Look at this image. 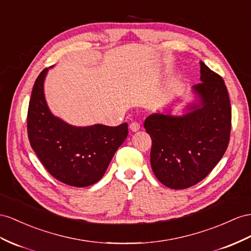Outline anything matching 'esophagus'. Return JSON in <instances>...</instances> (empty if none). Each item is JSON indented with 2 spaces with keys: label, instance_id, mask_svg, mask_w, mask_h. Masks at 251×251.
<instances>
[{
  "label": "esophagus",
  "instance_id": "esophagus-1",
  "mask_svg": "<svg viewBox=\"0 0 251 251\" xmlns=\"http://www.w3.org/2000/svg\"><path fill=\"white\" fill-rule=\"evenodd\" d=\"M129 127H130V129H131L133 132H136V131H138V130L140 129V123H139V122L133 121V122H131V123H130Z\"/></svg>",
  "mask_w": 251,
  "mask_h": 251
}]
</instances>
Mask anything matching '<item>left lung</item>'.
<instances>
[{"instance_id": "1", "label": "left lung", "mask_w": 251, "mask_h": 251, "mask_svg": "<svg viewBox=\"0 0 251 251\" xmlns=\"http://www.w3.org/2000/svg\"><path fill=\"white\" fill-rule=\"evenodd\" d=\"M201 80L193 87L199 104L182 117L155 113L144 122L151 138V164L165 187H193L215 168L226 151L231 131V105L222 76L201 61Z\"/></svg>"}]
</instances>
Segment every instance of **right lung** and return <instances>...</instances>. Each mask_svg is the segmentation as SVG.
<instances>
[{
    "label": "right lung",
    "instance_id": "1",
    "mask_svg": "<svg viewBox=\"0 0 251 251\" xmlns=\"http://www.w3.org/2000/svg\"><path fill=\"white\" fill-rule=\"evenodd\" d=\"M44 69L37 77L27 111L31 149L57 180L72 187H89L100 180L114 152L128 134V124L75 127L54 117L43 93Z\"/></svg>",
    "mask_w": 251,
    "mask_h": 251
}]
</instances>
